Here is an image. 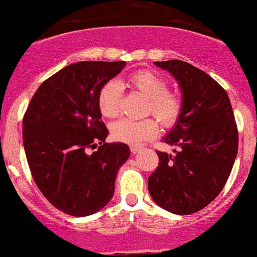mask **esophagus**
Segmentation results:
<instances>
[{
  "instance_id": "esophagus-1",
  "label": "esophagus",
  "mask_w": 257,
  "mask_h": 257,
  "mask_svg": "<svg viewBox=\"0 0 257 257\" xmlns=\"http://www.w3.org/2000/svg\"><path fill=\"white\" fill-rule=\"evenodd\" d=\"M140 149H141L140 147H131L130 148V150H131V153H133V154H136V153H139V152H140Z\"/></svg>"
}]
</instances>
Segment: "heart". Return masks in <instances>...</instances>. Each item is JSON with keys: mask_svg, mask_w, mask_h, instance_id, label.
Here are the masks:
<instances>
[{"mask_svg": "<svg viewBox=\"0 0 257 257\" xmlns=\"http://www.w3.org/2000/svg\"><path fill=\"white\" fill-rule=\"evenodd\" d=\"M128 85L140 91L148 98L147 112L159 121L163 127H172L182 113V99L178 94L167 90L168 84L161 75L150 70H141L131 75L127 80ZM122 88L116 80H109L100 88L98 94V107L107 118H114L121 112ZM158 133V124L154 119L140 121L122 118L110 127L112 138L126 144L138 145L150 140Z\"/></svg>", "mask_w": 257, "mask_h": 257, "instance_id": "1", "label": "heart"}]
</instances>
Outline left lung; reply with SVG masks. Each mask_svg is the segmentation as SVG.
<instances>
[{
    "label": "left lung",
    "instance_id": "1",
    "mask_svg": "<svg viewBox=\"0 0 257 257\" xmlns=\"http://www.w3.org/2000/svg\"><path fill=\"white\" fill-rule=\"evenodd\" d=\"M180 84L182 113L166 144L175 155L157 152L159 164L148 188L161 208L178 215L209 205L224 187L238 150V130L228 94L211 76L180 60L154 62Z\"/></svg>",
    "mask_w": 257,
    "mask_h": 257
}]
</instances>
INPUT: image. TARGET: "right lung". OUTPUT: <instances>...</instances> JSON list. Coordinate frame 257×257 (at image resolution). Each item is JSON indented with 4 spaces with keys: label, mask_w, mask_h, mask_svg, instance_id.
<instances>
[{
    "label": "right lung",
    "mask_w": 257,
    "mask_h": 257,
    "mask_svg": "<svg viewBox=\"0 0 257 257\" xmlns=\"http://www.w3.org/2000/svg\"><path fill=\"white\" fill-rule=\"evenodd\" d=\"M126 62L82 61L42 84L23 118L25 155L35 185L58 210L86 216L107 205L122 164L123 143H105L108 130L98 107L105 82ZM98 150L91 155L89 149Z\"/></svg>",
    "instance_id": "right-lung-1"
}]
</instances>
